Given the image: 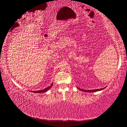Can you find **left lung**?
<instances>
[{"mask_svg": "<svg viewBox=\"0 0 127 127\" xmlns=\"http://www.w3.org/2000/svg\"><path fill=\"white\" fill-rule=\"evenodd\" d=\"M78 88V89L80 90V91H83V92H98V91H102L103 89H105L106 87L105 88H101L99 89H93V90H85V89H80L79 88Z\"/></svg>", "mask_w": 127, "mask_h": 127, "instance_id": "8db88e82", "label": "left lung"}]
</instances>
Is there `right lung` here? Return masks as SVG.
Listing matches in <instances>:
<instances>
[{
	"instance_id": "1",
	"label": "right lung",
	"mask_w": 127,
	"mask_h": 127,
	"mask_svg": "<svg viewBox=\"0 0 127 127\" xmlns=\"http://www.w3.org/2000/svg\"><path fill=\"white\" fill-rule=\"evenodd\" d=\"M53 86V83H52V84L50 85L49 87H47V88H45L44 89H42V90H40V91H31L32 92H33V93H44V92H47L48 90L50 89L51 88V87Z\"/></svg>"
}]
</instances>
